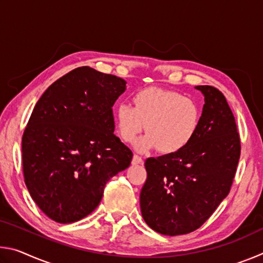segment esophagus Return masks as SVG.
I'll list each match as a JSON object with an SVG mask.
<instances>
[{
  "instance_id": "34e87169",
  "label": "esophagus",
  "mask_w": 263,
  "mask_h": 263,
  "mask_svg": "<svg viewBox=\"0 0 263 263\" xmlns=\"http://www.w3.org/2000/svg\"><path fill=\"white\" fill-rule=\"evenodd\" d=\"M142 163H144V160H142L140 157H138V155H133L132 164H142Z\"/></svg>"
}]
</instances>
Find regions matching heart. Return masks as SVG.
Returning a JSON list of instances; mask_svg holds the SVG:
<instances>
[{
	"label": "heart",
	"mask_w": 263,
	"mask_h": 263,
	"mask_svg": "<svg viewBox=\"0 0 263 263\" xmlns=\"http://www.w3.org/2000/svg\"><path fill=\"white\" fill-rule=\"evenodd\" d=\"M133 105L123 102L116 109L119 136L132 141L144 130L147 133L135 142L141 153L159 148L175 154L188 147L201 124V109L194 100L161 88H145L133 95Z\"/></svg>",
	"instance_id": "obj_1"
}]
</instances>
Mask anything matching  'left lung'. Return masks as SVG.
Here are the masks:
<instances>
[{"instance_id": "8db88e82", "label": "left lung", "mask_w": 263, "mask_h": 263, "mask_svg": "<svg viewBox=\"0 0 263 263\" xmlns=\"http://www.w3.org/2000/svg\"><path fill=\"white\" fill-rule=\"evenodd\" d=\"M204 96L201 124L188 147L148 158L140 193L141 215L164 235L186 234L208 220L230 193L240 158V138L225 96L211 86Z\"/></svg>"}]
</instances>
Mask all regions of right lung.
Segmentation results:
<instances>
[{"label":"right lung","mask_w":263,"mask_h":263,"mask_svg":"<svg viewBox=\"0 0 263 263\" xmlns=\"http://www.w3.org/2000/svg\"><path fill=\"white\" fill-rule=\"evenodd\" d=\"M126 81L79 67L57 80L35 104L22 139L26 188L60 224L99 205L111 177L130 166L131 149L114 135L112 105Z\"/></svg>","instance_id":"right-lung-1"}]
</instances>
